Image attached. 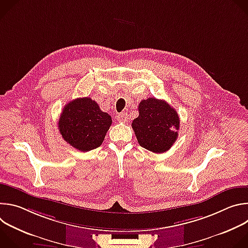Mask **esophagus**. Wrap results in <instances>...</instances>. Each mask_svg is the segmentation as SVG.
Wrapping results in <instances>:
<instances>
[{"mask_svg": "<svg viewBox=\"0 0 248 248\" xmlns=\"http://www.w3.org/2000/svg\"><path fill=\"white\" fill-rule=\"evenodd\" d=\"M127 114L126 113H121L119 114L118 116V121L121 122V123H126L128 121V118H127Z\"/></svg>", "mask_w": 248, "mask_h": 248, "instance_id": "1", "label": "esophagus"}]
</instances>
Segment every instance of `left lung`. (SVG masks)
Masks as SVG:
<instances>
[{"label": "left lung", "instance_id": "1", "mask_svg": "<svg viewBox=\"0 0 248 248\" xmlns=\"http://www.w3.org/2000/svg\"><path fill=\"white\" fill-rule=\"evenodd\" d=\"M138 112L131 125L139 145L154 153L168 151L178 138L176 111L164 100L148 98L140 102Z\"/></svg>", "mask_w": 248, "mask_h": 248}]
</instances>
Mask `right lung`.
Wrapping results in <instances>:
<instances>
[{
    "label": "right lung",
    "instance_id": "obj_1",
    "mask_svg": "<svg viewBox=\"0 0 248 248\" xmlns=\"http://www.w3.org/2000/svg\"><path fill=\"white\" fill-rule=\"evenodd\" d=\"M112 124V118L102 112L91 98H78L63 108L59 130L63 140L79 151H90L99 147Z\"/></svg>",
    "mask_w": 248,
    "mask_h": 248
}]
</instances>
